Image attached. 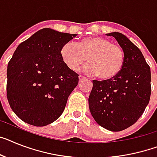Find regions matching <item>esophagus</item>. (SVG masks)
I'll list each match as a JSON object with an SVG mask.
<instances>
[{"label": "esophagus", "mask_w": 157, "mask_h": 157, "mask_svg": "<svg viewBox=\"0 0 157 157\" xmlns=\"http://www.w3.org/2000/svg\"><path fill=\"white\" fill-rule=\"evenodd\" d=\"M85 80H86V78H85V76H79V82L81 83L82 81H84Z\"/></svg>", "instance_id": "1"}]
</instances>
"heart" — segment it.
<instances>
[{
	"label": "heart",
	"mask_w": 157,
	"mask_h": 157,
	"mask_svg": "<svg viewBox=\"0 0 157 157\" xmlns=\"http://www.w3.org/2000/svg\"><path fill=\"white\" fill-rule=\"evenodd\" d=\"M60 56L63 63L74 72L80 69L87 59L89 63L83 68L84 72L97 75L104 81L117 76L124 63L123 49L101 36L82 38L76 44L67 42L60 48Z\"/></svg>",
	"instance_id": "b5f03b06"
}]
</instances>
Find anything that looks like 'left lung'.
<instances>
[{"instance_id":"1","label":"left lung","mask_w":157,"mask_h":157,"mask_svg":"<svg viewBox=\"0 0 157 157\" xmlns=\"http://www.w3.org/2000/svg\"><path fill=\"white\" fill-rule=\"evenodd\" d=\"M113 36L124 53L120 73L106 81H93L90 113L99 125L109 131L126 129L141 117L151 96V71L141 51L124 34Z\"/></svg>"}]
</instances>
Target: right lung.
I'll return each mask as SVG.
<instances>
[{
    "mask_svg": "<svg viewBox=\"0 0 157 157\" xmlns=\"http://www.w3.org/2000/svg\"><path fill=\"white\" fill-rule=\"evenodd\" d=\"M76 34L42 29L17 46L7 68V98L24 122L48 125L64 112L79 75L60 58V48Z\"/></svg>",
    "mask_w": 157,
    "mask_h": 157,
    "instance_id": "1",
    "label": "right lung"
}]
</instances>
